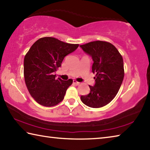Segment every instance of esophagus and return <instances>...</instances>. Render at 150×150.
Returning <instances> with one entry per match:
<instances>
[{
  "label": "esophagus",
  "mask_w": 150,
  "mask_h": 150,
  "mask_svg": "<svg viewBox=\"0 0 150 150\" xmlns=\"http://www.w3.org/2000/svg\"><path fill=\"white\" fill-rule=\"evenodd\" d=\"M73 84H76V85H79V84H80L79 82H77V81H76L75 80H73Z\"/></svg>",
  "instance_id": "obj_1"
}]
</instances>
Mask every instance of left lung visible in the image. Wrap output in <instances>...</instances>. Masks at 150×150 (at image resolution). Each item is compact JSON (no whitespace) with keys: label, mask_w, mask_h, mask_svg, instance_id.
Segmentation results:
<instances>
[{"label":"left lung","mask_w":150,"mask_h":150,"mask_svg":"<svg viewBox=\"0 0 150 150\" xmlns=\"http://www.w3.org/2000/svg\"><path fill=\"white\" fill-rule=\"evenodd\" d=\"M94 63L92 71L96 74L94 85L81 100L87 106L102 108L108 104L117 94L124 78L123 59L121 54L110 42L96 40L80 45Z\"/></svg>","instance_id":"8db88e82"}]
</instances>
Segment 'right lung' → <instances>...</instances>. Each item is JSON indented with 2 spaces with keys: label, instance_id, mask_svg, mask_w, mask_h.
Returning a JSON list of instances; mask_svg holds the SVG:
<instances>
[{
  "label": "right lung",
  "instance_id": "1",
  "mask_svg": "<svg viewBox=\"0 0 150 150\" xmlns=\"http://www.w3.org/2000/svg\"><path fill=\"white\" fill-rule=\"evenodd\" d=\"M78 47L48 37L40 38L30 48L24 58V79L30 94L38 103L52 107L64 100L73 80L56 79L53 74L65 57Z\"/></svg>",
  "mask_w": 150,
  "mask_h": 150
}]
</instances>
